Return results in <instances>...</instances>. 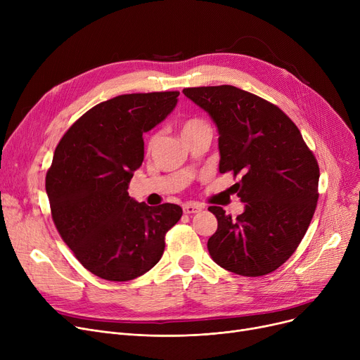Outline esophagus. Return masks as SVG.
I'll return each instance as SVG.
<instances>
[{
    "label": "esophagus",
    "instance_id": "34e87169",
    "mask_svg": "<svg viewBox=\"0 0 360 360\" xmlns=\"http://www.w3.org/2000/svg\"><path fill=\"white\" fill-rule=\"evenodd\" d=\"M202 209H204L202 204L188 202V204L184 205V213H186V214H195V213H200Z\"/></svg>",
    "mask_w": 360,
    "mask_h": 360
}]
</instances>
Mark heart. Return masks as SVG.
Returning a JSON list of instances; mask_svg holds the SVG:
<instances>
[{
    "instance_id": "heart-1",
    "label": "heart",
    "mask_w": 360,
    "mask_h": 360,
    "mask_svg": "<svg viewBox=\"0 0 360 360\" xmlns=\"http://www.w3.org/2000/svg\"><path fill=\"white\" fill-rule=\"evenodd\" d=\"M209 127V124H207L202 118H198V117H193V118H188L182 122L181 125V132H182V137H186L193 134V132L198 131V129H202V128H207ZM148 147H151V141L148 144Z\"/></svg>"
}]
</instances>
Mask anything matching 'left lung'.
Returning <instances> with one entry per match:
<instances>
[{"mask_svg":"<svg viewBox=\"0 0 360 360\" xmlns=\"http://www.w3.org/2000/svg\"><path fill=\"white\" fill-rule=\"evenodd\" d=\"M219 128L221 174L239 176L245 212L233 219L209 210L217 231L207 242L216 264L258 277L285 264L304 239L316 209L319 166L295 122L274 103L235 86L182 90Z\"/></svg>","mask_w":360,"mask_h":360,"instance_id":"left-lung-1","label":"left lung"}]
</instances>
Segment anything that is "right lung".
Returning <instances> with one entry per match:
<instances>
[{
  "instance_id": "obj_1",
  "label": "right lung",
  "mask_w": 360,
  "mask_h": 360,
  "mask_svg": "<svg viewBox=\"0 0 360 360\" xmlns=\"http://www.w3.org/2000/svg\"><path fill=\"white\" fill-rule=\"evenodd\" d=\"M179 91L121 94L89 109L55 148L45 188L56 231L82 266L109 281L153 269L167 231L182 216L176 204L150 207L128 195L144 159L143 134L162 122Z\"/></svg>"
}]
</instances>
